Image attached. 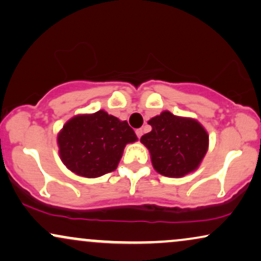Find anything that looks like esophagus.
I'll return each instance as SVG.
<instances>
[{
	"mask_svg": "<svg viewBox=\"0 0 261 261\" xmlns=\"http://www.w3.org/2000/svg\"><path fill=\"white\" fill-rule=\"evenodd\" d=\"M136 135H137L138 138H141L142 135H143V130H142V128H137V130H136Z\"/></svg>",
	"mask_w": 261,
	"mask_h": 261,
	"instance_id": "1",
	"label": "esophagus"
}]
</instances>
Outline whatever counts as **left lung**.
<instances>
[{
  "instance_id": "left-lung-1",
  "label": "left lung",
  "mask_w": 261,
  "mask_h": 261,
  "mask_svg": "<svg viewBox=\"0 0 261 261\" xmlns=\"http://www.w3.org/2000/svg\"><path fill=\"white\" fill-rule=\"evenodd\" d=\"M151 131L141 137L150 151L151 164L160 174L182 177L197 169L208 147V135L194 119L170 112L148 121Z\"/></svg>"
}]
</instances>
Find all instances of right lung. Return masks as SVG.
Instances as JSON below:
<instances>
[{"instance_id":"obj_1","label":"right lung","mask_w":261,"mask_h":261,"mask_svg":"<svg viewBox=\"0 0 261 261\" xmlns=\"http://www.w3.org/2000/svg\"><path fill=\"white\" fill-rule=\"evenodd\" d=\"M136 140L127 121L98 111L72 118L59 135L58 143L68 170L94 178L117 169L124 147Z\"/></svg>"}]
</instances>
